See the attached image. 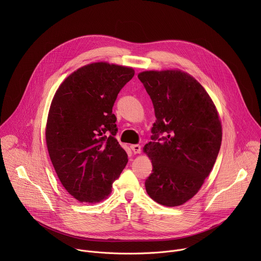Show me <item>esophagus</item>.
<instances>
[{
  "label": "esophagus",
  "mask_w": 261,
  "mask_h": 261,
  "mask_svg": "<svg viewBox=\"0 0 261 261\" xmlns=\"http://www.w3.org/2000/svg\"><path fill=\"white\" fill-rule=\"evenodd\" d=\"M130 148L134 154H139L141 152V146L139 144H131Z\"/></svg>",
  "instance_id": "obj_1"
}]
</instances>
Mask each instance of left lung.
Returning a JSON list of instances; mask_svg holds the SVG:
<instances>
[{"label": "left lung", "instance_id": "1", "mask_svg": "<svg viewBox=\"0 0 261 261\" xmlns=\"http://www.w3.org/2000/svg\"><path fill=\"white\" fill-rule=\"evenodd\" d=\"M155 110L156 122L144 152L153 170L144 182L153 200L177 206L200 189L218 157L222 127L202 86L178 70L138 74Z\"/></svg>", "mask_w": 261, "mask_h": 261}]
</instances>
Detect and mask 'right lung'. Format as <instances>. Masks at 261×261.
I'll use <instances>...</instances> for the list:
<instances>
[{"mask_svg": "<svg viewBox=\"0 0 261 261\" xmlns=\"http://www.w3.org/2000/svg\"><path fill=\"white\" fill-rule=\"evenodd\" d=\"M134 76L129 67L94 63L69 75L58 89L46 124V144L67 192L81 202H99L128 162L116 139L113 107Z\"/></svg>", "mask_w": 261, "mask_h": 261, "instance_id": "right-lung-1", "label": "right lung"}]
</instances>
